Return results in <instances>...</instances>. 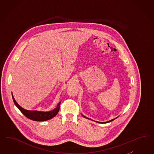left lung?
Masks as SVG:
<instances>
[{
    "instance_id": "1",
    "label": "left lung",
    "mask_w": 154,
    "mask_h": 154,
    "mask_svg": "<svg viewBox=\"0 0 154 154\" xmlns=\"http://www.w3.org/2000/svg\"><path fill=\"white\" fill-rule=\"evenodd\" d=\"M82 116H83V117H85V118H87V119H88V118L86 117V116H83V115H82ZM116 118H117V117H116ZM116 118H115V119H112V120H110V121H108V122H98V123H109V122H112V121H114V119H116Z\"/></svg>"
}]
</instances>
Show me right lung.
<instances>
[{"label": "right lung", "mask_w": 154, "mask_h": 154, "mask_svg": "<svg viewBox=\"0 0 154 154\" xmlns=\"http://www.w3.org/2000/svg\"><path fill=\"white\" fill-rule=\"evenodd\" d=\"M13 100L14 101V103L16 105L18 109L21 111V112L25 115V116L28 118L29 119H31L32 121H46L48 120H49L50 119L53 118V117L55 116L59 110L60 108V102H59L57 106L55 108L53 109L51 111L49 112H40V111H37V110H26L25 109L22 108L19 104L17 103L16 101L14 99L13 96Z\"/></svg>", "instance_id": "right-lung-1"}]
</instances>
